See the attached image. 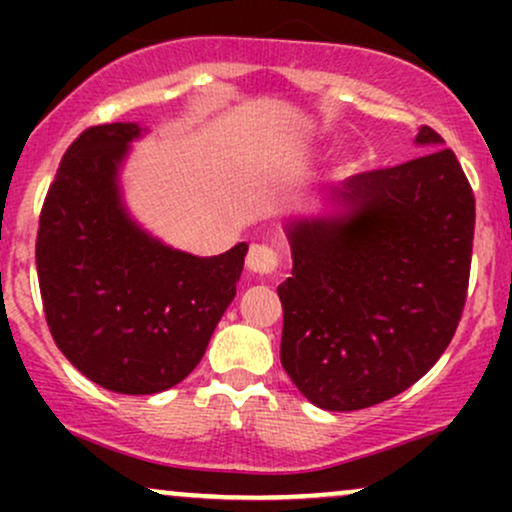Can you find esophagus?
<instances>
[{"mask_svg": "<svg viewBox=\"0 0 512 512\" xmlns=\"http://www.w3.org/2000/svg\"><path fill=\"white\" fill-rule=\"evenodd\" d=\"M248 269L252 274H260V276H269L279 269L281 264V255L276 252L272 245H264V243H252L248 250Z\"/></svg>", "mask_w": 512, "mask_h": 512, "instance_id": "34e87169", "label": "esophagus"}]
</instances>
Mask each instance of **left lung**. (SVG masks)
<instances>
[{"mask_svg":"<svg viewBox=\"0 0 512 512\" xmlns=\"http://www.w3.org/2000/svg\"><path fill=\"white\" fill-rule=\"evenodd\" d=\"M424 156L351 175L346 214L289 223L281 366L315 407L354 411L399 395L448 349L467 301L474 192L421 127Z\"/></svg>","mask_w":512,"mask_h":512,"instance_id":"1","label":"left lung"}]
</instances>
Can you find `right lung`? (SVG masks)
I'll return each instance as SVG.
<instances>
[{"label": "right lung", "mask_w": 512, "mask_h": 512, "mask_svg": "<svg viewBox=\"0 0 512 512\" xmlns=\"http://www.w3.org/2000/svg\"><path fill=\"white\" fill-rule=\"evenodd\" d=\"M134 122L88 127L64 154L40 211L35 264L52 339L105 390L154 395L202 361L236 296L248 245L195 257L144 233L117 170Z\"/></svg>", "instance_id": "1"}]
</instances>
